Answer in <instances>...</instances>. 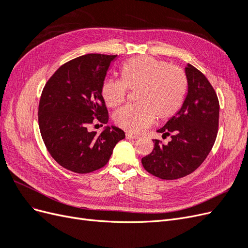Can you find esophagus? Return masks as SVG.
<instances>
[{"label":"esophagus","mask_w":248,"mask_h":248,"mask_svg":"<svg viewBox=\"0 0 248 248\" xmlns=\"http://www.w3.org/2000/svg\"><path fill=\"white\" fill-rule=\"evenodd\" d=\"M125 137H126V139H128V140H137V139L140 138L139 136H137V134H132V133H129V132H127L125 134Z\"/></svg>","instance_id":"34e87169"}]
</instances>
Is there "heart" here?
I'll list each match as a JSON object with an SVG mask.
<instances>
[{
  "label": "heart",
  "instance_id": "1",
  "mask_svg": "<svg viewBox=\"0 0 248 248\" xmlns=\"http://www.w3.org/2000/svg\"><path fill=\"white\" fill-rule=\"evenodd\" d=\"M121 80H104L101 95L109 108L122 104L128 91H137L136 106L125 107L114 116L117 126L139 133L159 121L171 119L183 106L188 87L186 73L177 66L161 59L139 56L125 62L121 69Z\"/></svg>",
  "mask_w": 248,
  "mask_h": 248
}]
</instances>
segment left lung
Segmentation results:
<instances>
[{
    "mask_svg": "<svg viewBox=\"0 0 248 248\" xmlns=\"http://www.w3.org/2000/svg\"><path fill=\"white\" fill-rule=\"evenodd\" d=\"M188 93L183 106L157 132L170 137L168 145L153 140L154 149L142 157L150 174L163 180L183 178L196 170L207 158L218 132L219 101L208 78L196 67L185 68Z\"/></svg>",
    "mask_w": 248,
    "mask_h": 248,
    "instance_id": "left-lung-1",
    "label": "left lung"
}]
</instances>
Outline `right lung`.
Listing matches in <instances>:
<instances>
[{"instance_id":"right-lung-1","label":"right lung","mask_w":248,"mask_h":248,"mask_svg":"<svg viewBox=\"0 0 248 248\" xmlns=\"http://www.w3.org/2000/svg\"><path fill=\"white\" fill-rule=\"evenodd\" d=\"M116 57L88 54L70 60L42 90L38 108L41 137L52 158L66 170L88 174L103 168L117 142L125 138L115 126L100 134L89 130L97 121H108L101 87Z\"/></svg>"}]
</instances>
